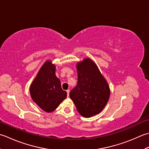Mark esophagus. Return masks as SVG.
I'll return each mask as SVG.
<instances>
[{"instance_id":"obj_1","label":"esophagus","mask_w":149,"mask_h":149,"mask_svg":"<svg viewBox=\"0 0 149 149\" xmlns=\"http://www.w3.org/2000/svg\"><path fill=\"white\" fill-rule=\"evenodd\" d=\"M67 91V93H68V96L69 97V91H69V89H68L66 91Z\"/></svg>"}]
</instances>
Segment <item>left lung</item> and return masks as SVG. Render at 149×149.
<instances>
[{"label": "left lung", "mask_w": 149, "mask_h": 149, "mask_svg": "<svg viewBox=\"0 0 149 149\" xmlns=\"http://www.w3.org/2000/svg\"><path fill=\"white\" fill-rule=\"evenodd\" d=\"M77 84L69 93L81 116L91 117L100 113L110 96L108 84L91 60L86 58L77 64Z\"/></svg>", "instance_id": "obj_1"}]
</instances>
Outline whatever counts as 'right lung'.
<instances>
[{
  "label": "right lung",
  "instance_id": "right-lung-1",
  "mask_svg": "<svg viewBox=\"0 0 149 149\" xmlns=\"http://www.w3.org/2000/svg\"><path fill=\"white\" fill-rule=\"evenodd\" d=\"M29 90L33 101L47 113L55 110L67 97L55 75V66L49 60L40 69Z\"/></svg>",
  "mask_w": 149,
  "mask_h": 149
}]
</instances>
